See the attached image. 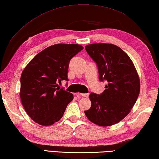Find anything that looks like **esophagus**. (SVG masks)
<instances>
[{"mask_svg": "<svg viewBox=\"0 0 159 159\" xmlns=\"http://www.w3.org/2000/svg\"><path fill=\"white\" fill-rule=\"evenodd\" d=\"M79 95H80V96L82 97H89L88 93H79Z\"/></svg>", "mask_w": 159, "mask_h": 159, "instance_id": "1", "label": "esophagus"}]
</instances>
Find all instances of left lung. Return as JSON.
Wrapping results in <instances>:
<instances>
[{
	"mask_svg": "<svg viewBox=\"0 0 159 159\" xmlns=\"http://www.w3.org/2000/svg\"><path fill=\"white\" fill-rule=\"evenodd\" d=\"M85 50L97 64L99 80L107 81L102 93H91V107L85 111L94 124L108 126L120 122L134 106L140 93V79L129 56L112 44H92Z\"/></svg>",
	"mask_w": 159,
	"mask_h": 159,
	"instance_id": "1",
	"label": "left lung"
}]
</instances>
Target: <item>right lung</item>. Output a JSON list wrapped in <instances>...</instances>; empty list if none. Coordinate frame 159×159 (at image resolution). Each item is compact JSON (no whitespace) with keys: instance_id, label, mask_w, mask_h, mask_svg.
<instances>
[{"instance_id":"right-lung-1","label":"right lung","mask_w":159,"mask_h":159,"mask_svg":"<svg viewBox=\"0 0 159 159\" xmlns=\"http://www.w3.org/2000/svg\"><path fill=\"white\" fill-rule=\"evenodd\" d=\"M83 49L79 44H57L34 56L23 71L21 97L23 106L34 122L49 126L61 119L73 94L58 87L67 80L69 64Z\"/></svg>"}]
</instances>
